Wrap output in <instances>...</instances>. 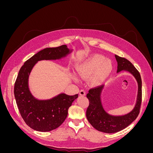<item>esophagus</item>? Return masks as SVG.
<instances>
[{
    "instance_id": "esophagus-1",
    "label": "esophagus",
    "mask_w": 153,
    "mask_h": 153,
    "mask_svg": "<svg viewBox=\"0 0 153 153\" xmlns=\"http://www.w3.org/2000/svg\"><path fill=\"white\" fill-rule=\"evenodd\" d=\"M79 94L80 96H84L85 95V91L84 90H80L79 92Z\"/></svg>"
}]
</instances>
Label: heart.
Instances as JSON below:
<instances>
[{
  "mask_svg": "<svg viewBox=\"0 0 153 153\" xmlns=\"http://www.w3.org/2000/svg\"><path fill=\"white\" fill-rule=\"evenodd\" d=\"M112 61L98 53L90 55L76 66L77 71L81 76H90L91 82L94 84H100L105 81L112 72ZM73 78L75 81H78L75 75H73Z\"/></svg>",
  "mask_w": 153,
  "mask_h": 153,
  "instance_id": "b5f03b06",
  "label": "heart"
}]
</instances>
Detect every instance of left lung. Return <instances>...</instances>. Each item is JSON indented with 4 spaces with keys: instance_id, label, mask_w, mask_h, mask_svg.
I'll return each mask as SVG.
<instances>
[{
    "instance_id": "1",
    "label": "left lung",
    "mask_w": 153,
    "mask_h": 153,
    "mask_svg": "<svg viewBox=\"0 0 153 153\" xmlns=\"http://www.w3.org/2000/svg\"><path fill=\"white\" fill-rule=\"evenodd\" d=\"M117 62V73L127 71L135 77L138 84L137 100L133 109L123 115H112L106 112L101 103V96L105 85L93 88L89 91L87 98L89 101L86 110L88 121L96 129L106 133H114L123 130L135 121L139 114L142 101V80L139 72L126 59L115 55Z\"/></svg>"
}]
</instances>
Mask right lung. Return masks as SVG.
Returning a JSON list of instances; mask_svg holds the SVG:
<instances>
[{"label": "right lung", "mask_w": 153, "mask_h": 153, "mask_svg": "<svg viewBox=\"0 0 153 153\" xmlns=\"http://www.w3.org/2000/svg\"><path fill=\"white\" fill-rule=\"evenodd\" d=\"M72 51L65 45L46 48L25 61L18 72L14 88L16 102L23 119L34 130L50 131L61 126L67 117L68 108L78 98V94L69 96L60 93L47 100L35 98L29 86V78L32 69L38 61L61 60Z\"/></svg>", "instance_id": "obj_1"}]
</instances>
